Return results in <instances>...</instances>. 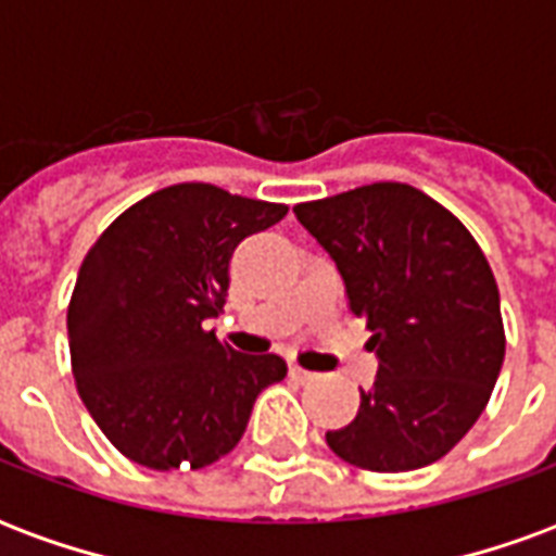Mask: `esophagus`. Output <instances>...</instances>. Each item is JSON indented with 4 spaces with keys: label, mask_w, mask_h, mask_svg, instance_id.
<instances>
[{
    "label": "esophagus",
    "mask_w": 556,
    "mask_h": 556,
    "mask_svg": "<svg viewBox=\"0 0 556 556\" xmlns=\"http://www.w3.org/2000/svg\"><path fill=\"white\" fill-rule=\"evenodd\" d=\"M289 375L294 378V381H313V378H315V372H306V369H301L298 363H291Z\"/></svg>",
    "instance_id": "34e87169"
}]
</instances>
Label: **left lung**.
Masks as SVG:
<instances>
[{
	"label": "left lung",
	"instance_id": "1",
	"mask_svg": "<svg viewBox=\"0 0 556 556\" xmlns=\"http://www.w3.org/2000/svg\"><path fill=\"white\" fill-rule=\"evenodd\" d=\"M294 217L337 262L378 357L357 417L327 431V446L378 473L443 458L489 405L506 351L479 243L431 195L396 181L303 202Z\"/></svg>",
	"mask_w": 556,
	"mask_h": 556
}]
</instances>
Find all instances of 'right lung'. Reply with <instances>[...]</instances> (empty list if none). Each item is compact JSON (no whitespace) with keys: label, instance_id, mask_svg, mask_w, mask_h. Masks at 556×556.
Masks as SVG:
<instances>
[{"label":"right lung","instance_id":"right-lung-1","mask_svg":"<svg viewBox=\"0 0 556 556\" xmlns=\"http://www.w3.org/2000/svg\"><path fill=\"white\" fill-rule=\"evenodd\" d=\"M286 205L214 184H172L127 207L79 267L67 306L83 405L115 450L151 470H199L231 453L277 354H238L207 318L223 313L235 247Z\"/></svg>","mask_w":556,"mask_h":556}]
</instances>
